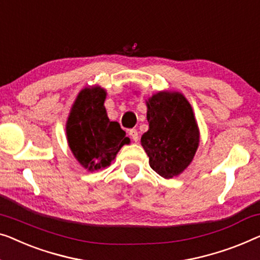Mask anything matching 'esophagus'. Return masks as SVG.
Wrapping results in <instances>:
<instances>
[{
	"label": "esophagus",
	"instance_id": "obj_1",
	"mask_svg": "<svg viewBox=\"0 0 260 260\" xmlns=\"http://www.w3.org/2000/svg\"><path fill=\"white\" fill-rule=\"evenodd\" d=\"M129 135H130V137L134 139V142H137L138 141V131L136 130V129H131L130 131H129Z\"/></svg>",
	"mask_w": 260,
	"mask_h": 260
}]
</instances>
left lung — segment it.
<instances>
[{
    "mask_svg": "<svg viewBox=\"0 0 260 260\" xmlns=\"http://www.w3.org/2000/svg\"><path fill=\"white\" fill-rule=\"evenodd\" d=\"M149 130L142 145L150 167L164 178L185 170L198 148L199 131L192 108L178 92H158L148 102Z\"/></svg>",
    "mask_w": 260,
    "mask_h": 260,
    "instance_id": "left-lung-1",
    "label": "left lung"
}]
</instances>
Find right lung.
Masks as SVG:
<instances>
[{
  "label": "right lung",
  "mask_w": 260,
  "mask_h": 260,
  "mask_svg": "<svg viewBox=\"0 0 260 260\" xmlns=\"http://www.w3.org/2000/svg\"><path fill=\"white\" fill-rule=\"evenodd\" d=\"M103 89H84L77 96L67 124V136L74 156L89 171L108 167L130 139L118 122L109 121Z\"/></svg>",
  "instance_id": "1"
}]
</instances>
